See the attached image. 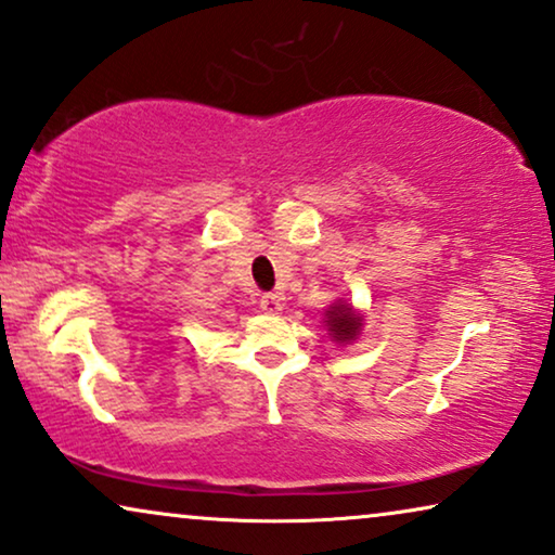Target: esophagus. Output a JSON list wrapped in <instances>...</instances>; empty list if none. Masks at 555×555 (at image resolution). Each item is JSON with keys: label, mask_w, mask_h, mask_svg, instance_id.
<instances>
[{"label": "esophagus", "mask_w": 555, "mask_h": 555, "mask_svg": "<svg viewBox=\"0 0 555 555\" xmlns=\"http://www.w3.org/2000/svg\"><path fill=\"white\" fill-rule=\"evenodd\" d=\"M260 308H262V313L278 315L280 310H283V298H280L278 293H264L260 298Z\"/></svg>", "instance_id": "obj_1"}]
</instances>
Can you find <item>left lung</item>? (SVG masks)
Listing matches in <instances>:
<instances>
[{
  "label": "left lung",
  "mask_w": 555,
  "mask_h": 555,
  "mask_svg": "<svg viewBox=\"0 0 555 555\" xmlns=\"http://www.w3.org/2000/svg\"><path fill=\"white\" fill-rule=\"evenodd\" d=\"M323 325L336 346H351L363 331V313L346 298H336L323 310Z\"/></svg>",
  "instance_id": "8db88e82"
}]
</instances>
